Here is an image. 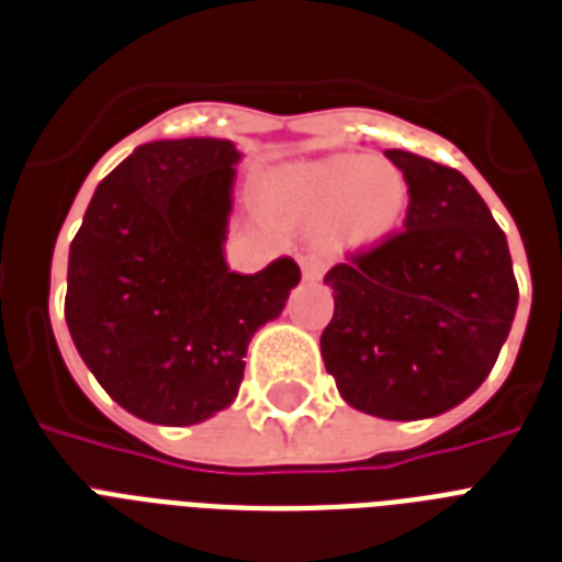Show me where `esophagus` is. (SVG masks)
Returning a JSON list of instances; mask_svg holds the SVG:
<instances>
[{
  "label": "esophagus",
  "instance_id": "34e87169",
  "mask_svg": "<svg viewBox=\"0 0 562 562\" xmlns=\"http://www.w3.org/2000/svg\"><path fill=\"white\" fill-rule=\"evenodd\" d=\"M324 259H321V256H315V254H308V256H303V259H300V271H303V280L306 282H315V280H321V277H324Z\"/></svg>",
  "mask_w": 562,
  "mask_h": 562
}]
</instances>
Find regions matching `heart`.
I'll use <instances>...</instances> for the list:
<instances>
[{"instance_id": "b5f03b06", "label": "heart", "mask_w": 562, "mask_h": 562, "mask_svg": "<svg viewBox=\"0 0 562 562\" xmlns=\"http://www.w3.org/2000/svg\"><path fill=\"white\" fill-rule=\"evenodd\" d=\"M289 206L312 227L324 224L338 250L382 241L408 210V180L393 162L359 154H335L303 166L289 178Z\"/></svg>"}]
</instances>
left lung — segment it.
Returning a JSON list of instances; mask_svg holds the SVG:
<instances>
[{"instance_id":"1","label":"left lung","mask_w":562,"mask_h":562,"mask_svg":"<svg viewBox=\"0 0 562 562\" xmlns=\"http://www.w3.org/2000/svg\"><path fill=\"white\" fill-rule=\"evenodd\" d=\"M387 160L408 180L405 227L326 273L335 315L321 352L352 408L437 417L487 379L519 285L505 233L461 171L411 151Z\"/></svg>"}]
</instances>
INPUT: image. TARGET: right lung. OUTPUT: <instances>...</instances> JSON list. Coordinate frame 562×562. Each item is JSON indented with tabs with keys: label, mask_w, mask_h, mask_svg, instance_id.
Returning <instances> with one entry per match:
<instances>
[{
	"label": "right lung",
	"mask_w": 562,
	"mask_h": 562,
	"mask_svg": "<svg viewBox=\"0 0 562 562\" xmlns=\"http://www.w3.org/2000/svg\"><path fill=\"white\" fill-rule=\"evenodd\" d=\"M227 139L139 145L92 194L69 247L66 324L83 364L134 417L192 426L227 408L254 333L300 282L291 259L224 262Z\"/></svg>",
	"instance_id": "add662e5"
}]
</instances>
